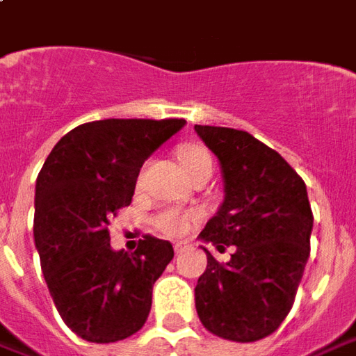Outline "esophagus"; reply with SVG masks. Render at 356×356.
I'll return each mask as SVG.
<instances>
[{"label": "esophagus", "mask_w": 356, "mask_h": 356, "mask_svg": "<svg viewBox=\"0 0 356 356\" xmlns=\"http://www.w3.org/2000/svg\"><path fill=\"white\" fill-rule=\"evenodd\" d=\"M188 247H190V245H188L186 241H180V243H174V250H176V252H182V250H186V249H188Z\"/></svg>", "instance_id": "1"}]
</instances>
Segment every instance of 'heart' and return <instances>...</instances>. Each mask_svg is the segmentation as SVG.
Masks as SVG:
<instances>
[{"instance_id": "heart-1", "label": "heart", "mask_w": 356, "mask_h": 356, "mask_svg": "<svg viewBox=\"0 0 356 356\" xmlns=\"http://www.w3.org/2000/svg\"><path fill=\"white\" fill-rule=\"evenodd\" d=\"M178 159H180V164H182L184 170L190 178H194L195 174H200L202 170H213L211 154L200 145H184V147H180L178 149ZM190 223H192V216L186 213V211H178V209H166L154 219V225L168 237L184 235L190 229Z\"/></svg>"}]
</instances>
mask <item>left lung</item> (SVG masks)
<instances>
[{"label": "left lung", "instance_id": "1", "mask_svg": "<svg viewBox=\"0 0 356 356\" xmlns=\"http://www.w3.org/2000/svg\"><path fill=\"white\" fill-rule=\"evenodd\" d=\"M217 156L225 200L200 239L217 250L235 245L231 261L207 249L195 309L207 331L237 343L264 339L294 306L309 259L314 216L304 180L282 156L247 131L195 125Z\"/></svg>", "mask_w": 356, "mask_h": 356}]
</instances>
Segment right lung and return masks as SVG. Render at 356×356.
Wrapping results in <instances>:
<instances>
[{
	"instance_id": "obj_1",
	"label": "right lung",
	"mask_w": 356,
	"mask_h": 356,
	"mask_svg": "<svg viewBox=\"0 0 356 356\" xmlns=\"http://www.w3.org/2000/svg\"><path fill=\"white\" fill-rule=\"evenodd\" d=\"M184 119H104L66 133L35 188V247L62 321L90 343L137 333L152 284L172 261L168 241L145 235L135 252L113 250L109 219L131 204L143 162Z\"/></svg>"
}]
</instances>
